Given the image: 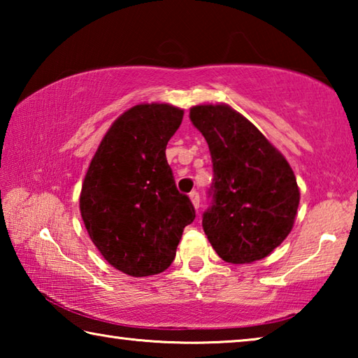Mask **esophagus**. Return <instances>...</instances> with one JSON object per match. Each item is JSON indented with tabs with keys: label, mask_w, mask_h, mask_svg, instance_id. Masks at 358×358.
<instances>
[{
	"label": "esophagus",
	"mask_w": 358,
	"mask_h": 358,
	"mask_svg": "<svg viewBox=\"0 0 358 358\" xmlns=\"http://www.w3.org/2000/svg\"><path fill=\"white\" fill-rule=\"evenodd\" d=\"M189 197H191V201H192V203H194V207H196V208L199 210V205H201V196H199V192H197V191H192V192L189 194Z\"/></svg>",
	"instance_id": "obj_1"
}]
</instances>
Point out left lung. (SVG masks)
I'll list each match as a JSON object with an SVG mask.
<instances>
[{"instance_id": "1", "label": "left lung", "mask_w": 358, "mask_h": 358, "mask_svg": "<svg viewBox=\"0 0 358 358\" xmlns=\"http://www.w3.org/2000/svg\"><path fill=\"white\" fill-rule=\"evenodd\" d=\"M192 124L208 143L213 180L202 227L230 264L260 260L294 226L300 202L292 169L251 121L229 106H196Z\"/></svg>"}]
</instances>
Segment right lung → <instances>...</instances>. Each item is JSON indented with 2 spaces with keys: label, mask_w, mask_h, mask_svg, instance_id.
<instances>
[{
  "label": "right lung",
  "mask_w": 358,
  "mask_h": 358,
  "mask_svg": "<svg viewBox=\"0 0 358 358\" xmlns=\"http://www.w3.org/2000/svg\"><path fill=\"white\" fill-rule=\"evenodd\" d=\"M181 120L183 110L169 104L129 108L107 131L85 175V227L107 262L126 275L169 268L183 229L196 217L166 157Z\"/></svg>",
  "instance_id": "add662e5"
}]
</instances>
